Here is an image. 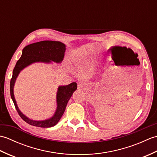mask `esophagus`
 I'll return each instance as SVG.
<instances>
[{
  "label": "esophagus",
  "instance_id": "obj_1",
  "mask_svg": "<svg viewBox=\"0 0 157 157\" xmlns=\"http://www.w3.org/2000/svg\"><path fill=\"white\" fill-rule=\"evenodd\" d=\"M84 84H79L78 85V88L79 90H83V89H84Z\"/></svg>",
  "mask_w": 157,
  "mask_h": 157
}]
</instances>
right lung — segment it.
Listing matches in <instances>:
<instances>
[{"label": "right lung", "instance_id": "1", "mask_svg": "<svg viewBox=\"0 0 157 157\" xmlns=\"http://www.w3.org/2000/svg\"><path fill=\"white\" fill-rule=\"evenodd\" d=\"M66 46L63 43L58 41L44 40L26 46L23 49L21 57L17 62L13 71L12 78L10 82V93L11 97L14 103L17 111L21 119L28 124L40 127V128H51L55 126L61 119L65 112L66 106L73 93L77 90L76 82H72L67 86H59L56 93V112L51 118L43 120V121H35L27 117L20 111L15 101L13 88H14L16 79L20 71L26 67L34 63L41 62L50 63L52 61L60 63L64 58Z\"/></svg>", "mask_w": 157, "mask_h": 157}]
</instances>
